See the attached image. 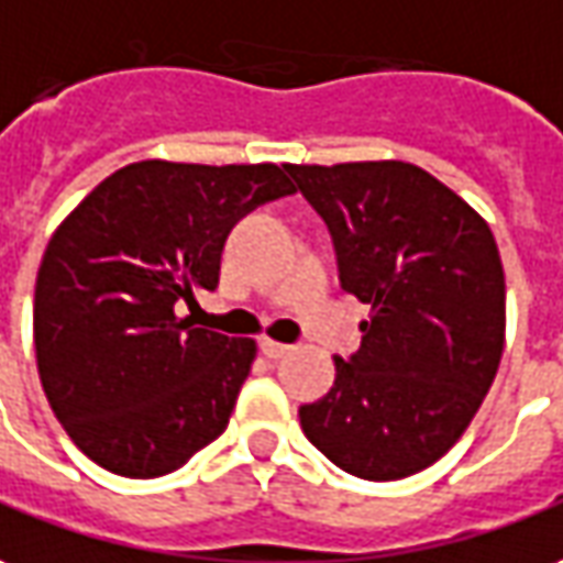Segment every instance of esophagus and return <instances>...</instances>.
Segmentation results:
<instances>
[{"instance_id":"esophagus-1","label":"esophagus","mask_w":563,"mask_h":563,"mask_svg":"<svg viewBox=\"0 0 563 563\" xmlns=\"http://www.w3.org/2000/svg\"><path fill=\"white\" fill-rule=\"evenodd\" d=\"M260 349H263V355H266V358H273V362L285 358V355L290 352L288 343H275V340H263V343H260Z\"/></svg>"}]
</instances>
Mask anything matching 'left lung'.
I'll list each match as a JSON object with an SVG mask.
<instances>
[{
	"instance_id": "left-lung-1",
	"label": "left lung",
	"mask_w": 563,
	"mask_h": 563,
	"mask_svg": "<svg viewBox=\"0 0 563 563\" xmlns=\"http://www.w3.org/2000/svg\"><path fill=\"white\" fill-rule=\"evenodd\" d=\"M285 168L328 223L343 290L371 306L362 349L336 358L331 393L300 407V426L349 475L407 478L466 432L503 358L494 232L407 162Z\"/></svg>"
}]
</instances>
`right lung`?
Returning a JSON list of instances; mask_svg holds the SVG:
<instances>
[{
    "label": "right lung",
    "mask_w": 563,
    "mask_h": 563,
    "mask_svg": "<svg viewBox=\"0 0 563 563\" xmlns=\"http://www.w3.org/2000/svg\"><path fill=\"white\" fill-rule=\"evenodd\" d=\"M297 192L278 165L134 162L57 227L36 275L33 343L54 417L85 456L158 478L223 435L257 343L192 328L232 227Z\"/></svg>",
    "instance_id": "obj_1"
}]
</instances>
